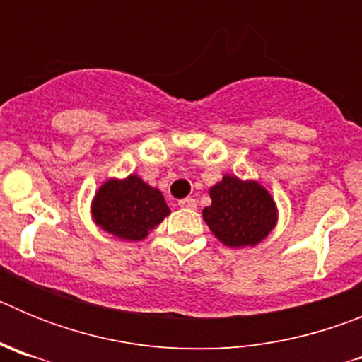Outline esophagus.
Returning a JSON list of instances; mask_svg holds the SVG:
<instances>
[{"instance_id": "obj_1", "label": "esophagus", "mask_w": 362, "mask_h": 362, "mask_svg": "<svg viewBox=\"0 0 362 362\" xmlns=\"http://www.w3.org/2000/svg\"><path fill=\"white\" fill-rule=\"evenodd\" d=\"M179 206H181V209H196L197 206V203H196V199H194V197H185V199H181L179 201Z\"/></svg>"}]
</instances>
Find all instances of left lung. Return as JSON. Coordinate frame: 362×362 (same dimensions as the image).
<instances>
[{
  "mask_svg": "<svg viewBox=\"0 0 362 362\" xmlns=\"http://www.w3.org/2000/svg\"><path fill=\"white\" fill-rule=\"evenodd\" d=\"M212 204L203 219L212 233L230 248L254 246L263 241L277 223V206L257 181L225 175L210 188Z\"/></svg>",
  "mask_w": 362,
  "mask_h": 362,
  "instance_id": "left-lung-1",
  "label": "left lung"
}]
</instances>
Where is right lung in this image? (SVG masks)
Instances as JSON below:
<instances>
[{
    "instance_id": "obj_1",
    "label": "right lung",
    "mask_w": 362,
    "mask_h": 362,
    "mask_svg": "<svg viewBox=\"0 0 362 362\" xmlns=\"http://www.w3.org/2000/svg\"><path fill=\"white\" fill-rule=\"evenodd\" d=\"M170 214L165 197L139 175L108 179L92 201L95 225L123 241H141Z\"/></svg>"
}]
</instances>
